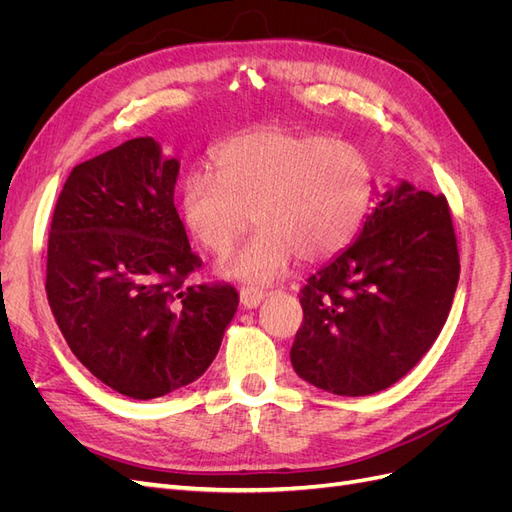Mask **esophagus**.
I'll use <instances>...</instances> for the list:
<instances>
[{"mask_svg":"<svg viewBox=\"0 0 512 512\" xmlns=\"http://www.w3.org/2000/svg\"><path fill=\"white\" fill-rule=\"evenodd\" d=\"M239 299H241V305H243V307H247V309H254V307H258V305H260V301H262V299H265V292L258 290V288L247 286V288H241V292H239Z\"/></svg>","mask_w":512,"mask_h":512,"instance_id":"1","label":"esophagus"}]
</instances>
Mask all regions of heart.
I'll list each match as a JSON object with an SVG mask.
<instances>
[{"label": "heart", "mask_w": 512, "mask_h": 512, "mask_svg": "<svg viewBox=\"0 0 512 512\" xmlns=\"http://www.w3.org/2000/svg\"><path fill=\"white\" fill-rule=\"evenodd\" d=\"M211 173H192L181 190V213L192 235L226 256L260 230L224 271L241 282L280 277L294 254L320 262L356 237L374 196L367 153L324 134L260 126L213 151Z\"/></svg>", "instance_id": "heart-1"}]
</instances>
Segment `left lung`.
Returning a JSON list of instances; mask_svg holds the SVG:
<instances>
[{"mask_svg":"<svg viewBox=\"0 0 512 512\" xmlns=\"http://www.w3.org/2000/svg\"><path fill=\"white\" fill-rule=\"evenodd\" d=\"M457 282L446 196L404 181L367 215L359 239L301 288L294 371L335 395L389 389L436 342Z\"/></svg>","mask_w":512,"mask_h":512,"instance_id":"8db88e82","label":"left lung"}]
</instances>
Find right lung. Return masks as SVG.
Masks as SVG:
<instances>
[{"instance_id": "obj_1", "label": "right lung", "mask_w": 512, "mask_h": 512, "mask_svg": "<svg viewBox=\"0 0 512 512\" xmlns=\"http://www.w3.org/2000/svg\"><path fill=\"white\" fill-rule=\"evenodd\" d=\"M177 175L153 138H132L72 168L51 220L44 288L57 327L132 399L203 376L239 305L230 284H185L203 260L175 209Z\"/></svg>"}]
</instances>
